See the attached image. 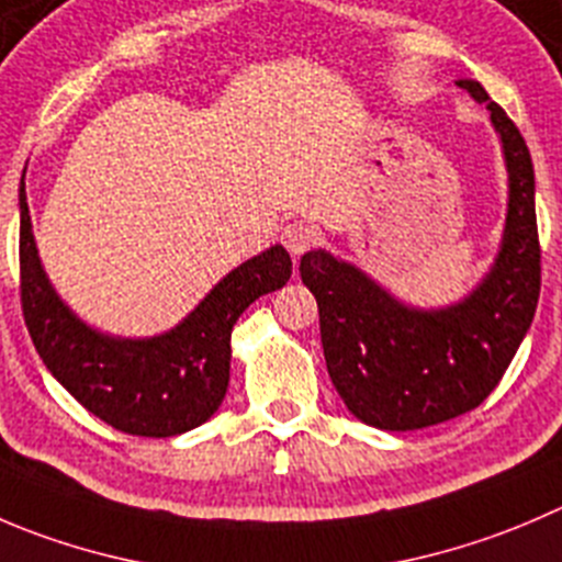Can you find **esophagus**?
<instances>
[{
  "label": "esophagus",
  "instance_id": "esophagus-1",
  "mask_svg": "<svg viewBox=\"0 0 562 562\" xmlns=\"http://www.w3.org/2000/svg\"><path fill=\"white\" fill-rule=\"evenodd\" d=\"M317 237L319 232L306 221L286 223L284 232H281V243H284V248L290 250L292 256H301L306 254L308 248H314V245H317Z\"/></svg>",
  "mask_w": 562,
  "mask_h": 562
}]
</instances>
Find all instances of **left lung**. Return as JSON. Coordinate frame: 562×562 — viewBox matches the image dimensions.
I'll list each match as a JSON object with an SVG mask.
<instances>
[{
	"instance_id": "obj_1",
	"label": "left lung",
	"mask_w": 562,
	"mask_h": 562,
	"mask_svg": "<svg viewBox=\"0 0 562 562\" xmlns=\"http://www.w3.org/2000/svg\"><path fill=\"white\" fill-rule=\"evenodd\" d=\"M458 88L488 106L510 181L499 256L477 290L456 306L422 312L325 250L301 259L330 381L352 416L381 430H419L477 408L505 375L541 295L530 148L483 85L458 79Z\"/></svg>"
}]
</instances>
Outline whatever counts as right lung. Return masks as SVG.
I'll list each match as a JSON object with an SVG mask.
<instances>
[{
	"label": "right lung",
	"instance_id": "obj_1",
	"mask_svg": "<svg viewBox=\"0 0 562 562\" xmlns=\"http://www.w3.org/2000/svg\"><path fill=\"white\" fill-rule=\"evenodd\" d=\"M21 312L37 356L79 405L130 436L168 438L204 425L228 389L232 328L256 297L290 281L281 245L243 261L173 330L151 339H115L88 328L49 284L24 179L19 190Z\"/></svg>",
	"mask_w": 562,
	"mask_h": 562
}]
</instances>
